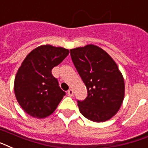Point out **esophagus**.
Listing matches in <instances>:
<instances>
[{
	"mask_svg": "<svg viewBox=\"0 0 148 148\" xmlns=\"http://www.w3.org/2000/svg\"><path fill=\"white\" fill-rule=\"evenodd\" d=\"M67 95H68V96L70 97L73 96V95H74V91H73L72 89H69V90L67 91Z\"/></svg>",
	"mask_w": 148,
	"mask_h": 148,
	"instance_id": "34e87169",
	"label": "esophagus"
}]
</instances>
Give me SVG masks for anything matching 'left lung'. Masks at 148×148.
<instances>
[{
	"label": "left lung",
	"mask_w": 148,
	"mask_h": 148,
	"mask_svg": "<svg viewBox=\"0 0 148 148\" xmlns=\"http://www.w3.org/2000/svg\"><path fill=\"white\" fill-rule=\"evenodd\" d=\"M70 51L88 91L86 99L77 100L81 113L97 123L109 120L119 111L125 93L123 77L117 64L105 50L92 44Z\"/></svg>",
	"instance_id": "8db88e82"
}]
</instances>
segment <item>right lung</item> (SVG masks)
<instances>
[{"label":"right lung","instance_id":"add662e5","mask_svg":"<svg viewBox=\"0 0 148 148\" xmlns=\"http://www.w3.org/2000/svg\"><path fill=\"white\" fill-rule=\"evenodd\" d=\"M69 54L63 47L42 45L29 53L14 78V90L20 106L35 118L51 115L66 95L52 69Z\"/></svg>","mask_w":148,"mask_h":148}]
</instances>
